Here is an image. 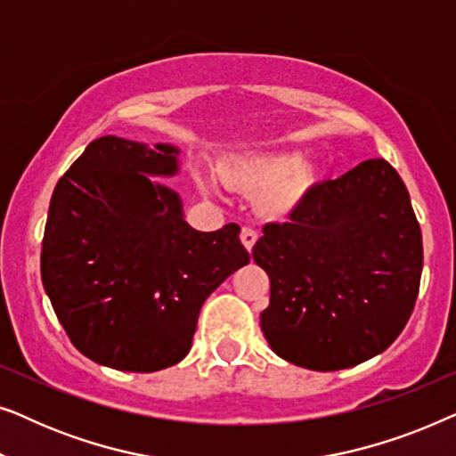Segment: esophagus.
Masks as SVG:
<instances>
[{"label":"esophagus","instance_id":"esophagus-1","mask_svg":"<svg viewBox=\"0 0 456 456\" xmlns=\"http://www.w3.org/2000/svg\"><path fill=\"white\" fill-rule=\"evenodd\" d=\"M240 242H242V245H245L247 251H251L255 242H257V230L248 228V226L242 228L240 230Z\"/></svg>","mask_w":456,"mask_h":456}]
</instances>
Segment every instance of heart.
<instances>
[{"mask_svg":"<svg viewBox=\"0 0 456 456\" xmlns=\"http://www.w3.org/2000/svg\"><path fill=\"white\" fill-rule=\"evenodd\" d=\"M217 172L230 189L248 195L264 192L259 197V209L270 217L290 214L309 186V167L298 164L295 153L226 159Z\"/></svg>","mask_w":456,"mask_h":456,"instance_id":"obj_1","label":"heart"}]
</instances>
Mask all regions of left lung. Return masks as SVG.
Listing matches in <instances>:
<instances>
[{
    "mask_svg": "<svg viewBox=\"0 0 456 456\" xmlns=\"http://www.w3.org/2000/svg\"><path fill=\"white\" fill-rule=\"evenodd\" d=\"M253 259L270 276L261 330L272 351L314 371L346 370L407 326L421 228L398 172L376 158L311 186L289 222L265 224Z\"/></svg>",
    "mask_w": 456,
    "mask_h": 456,
    "instance_id": "8db88e82",
    "label": "left lung"
}]
</instances>
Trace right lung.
<instances>
[{"instance_id":"obj_1","label":"right lung","mask_w":456,"mask_h":456,"mask_svg":"<svg viewBox=\"0 0 456 456\" xmlns=\"http://www.w3.org/2000/svg\"><path fill=\"white\" fill-rule=\"evenodd\" d=\"M178 149L102 136L55 186L41 280L68 338L120 371L166 370L191 351L205 298L248 264L239 224L199 232L147 174L178 170Z\"/></svg>"}]
</instances>
